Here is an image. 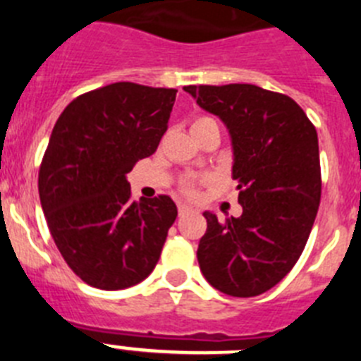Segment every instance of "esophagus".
Here are the masks:
<instances>
[{"mask_svg": "<svg viewBox=\"0 0 361 361\" xmlns=\"http://www.w3.org/2000/svg\"><path fill=\"white\" fill-rule=\"evenodd\" d=\"M190 212H191L190 206H184V204H178V215L183 216V215H186V213H190Z\"/></svg>", "mask_w": 361, "mask_h": 361, "instance_id": "esophagus-1", "label": "esophagus"}]
</instances>
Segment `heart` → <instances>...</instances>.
<instances>
[{"mask_svg": "<svg viewBox=\"0 0 361 361\" xmlns=\"http://www.w3.org/2000/svg\"><path fill=\"white\" fill-rule=\"evenodd\" d=\"M208 117H199V119H195V123L191 124V128L193 126H197V124H202V123H208ZM204 180H209V178H204ZM180 193H183L184 197H195L197 195V186L193 180H184L183 184H180Z\"/></svg>", "mask_w": 361, "mask_h": 361, "instance_id": "1", "label": "heart"}]
</instances>
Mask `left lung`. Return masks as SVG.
Wrapping results in <instances>:
<instances>
[{
  "label": "left lung",
  "mask_w": 361,
  "mask_h": 361,
  "mask_svg": "<svg viewBox=\"0 0 361 361\" xmlns=\"http://www.w3.org/2000/svg\"><path fill=\"white\" fill-rule=\"evenodd\" d=\"M231 137L240 216L204 212L197 258L204 279L238 298L275 288L300 258L320 204L318 135L291 97L255 85L184 86Z\"/></svg>",
  "instance_id": "left-lung-1"
}]
</instances>
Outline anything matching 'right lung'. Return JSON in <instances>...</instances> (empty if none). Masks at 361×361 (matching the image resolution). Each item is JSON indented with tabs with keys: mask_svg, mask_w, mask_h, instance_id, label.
Here are the masks:
<instances>
[{
	"mask_svg": "<svg viewBox=\"0 0 361 361\" xmlns=\"http://www.w3.org/2000/svg\"><path fill=\"white\" fill-rule=\"evenodd\" d=\"M173 88L114 82L63 110L39 168V199L57 250L92 288H132L159 262L177 206L132 200L126 175L168 130Z\"/></svg>",
	"mask_w": 361,
	"mask_h": 361,
	"instance_id": "obj_1",
	"label": "right lung"
}]
</instances>
